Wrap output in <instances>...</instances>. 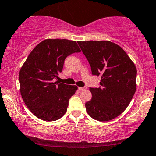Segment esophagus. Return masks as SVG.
I'll return each instance as SVG.
<instances>
[{"label":"esophagus","mask_w":156,"mask_h":156,"mask_svg":"<svg viewBox=\"0 0 156 156\" xmlns=\"http://www.w3.org/2000/svg\"><path fill=\"white\" fill-rule=\"evenodd\" d=\"M86 89V87H78V90H84Z\"/></svg>","instance_id":"34e87169"}]
</instances>
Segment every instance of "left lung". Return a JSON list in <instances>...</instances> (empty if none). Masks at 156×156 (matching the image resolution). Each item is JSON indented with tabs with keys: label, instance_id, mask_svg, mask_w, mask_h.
<instances>
[{
	"label": "left lung",
	"instance_id": "8db88e82",
	"mask_svg": "<svg viewBox=\"0 0 156 156\" xmlns=\"http://www.w3.org/2000/svg\"><path fill=\"white\" fill-rule=\"evenodd\" d=\"M93 76L101 77L99 87L89 88L92 98L86 103L93 119L109 121L120 115L136 90L137 70L122 47L109 41L78 42Z\"/></svg>",
	"mask_w": 156,
	"mask_h": 156
}]
</instances>
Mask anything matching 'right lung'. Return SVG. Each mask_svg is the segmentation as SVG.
<instances>
[{
  "label": "right lung",
  "mask_w": 156,
  "mask_h": 156,
  "mask_svg": "<svg viewBox=\"0 0 156 156\" xmlns=\"http://www.w3.org/2000/svg\"><path fill=\"white\" fill-rule=\"evenodd\" d=\"M80 52L75 41L48 39L29 55L19 72L20 90L25 104L39 119L55 121L66 112L78 87L53 80L62 71L67 57Z\"/></svg>",
  "instance_id": "1"
}]
</instances>
